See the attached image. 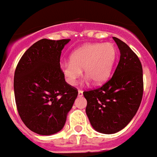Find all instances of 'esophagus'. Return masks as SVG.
<instances>
[{
	"instance_id": "34e87169",
	"label": "esophagus",
	"mask_w": 157,
	"mask_h": 157,
	"mask_svg": "<svg viewBox=\"0 0 157 157\" xmlns=\"http://www.w3.org/2000/svg\"><path fill=\"white\" fill-rule=\"evenodd\" d=\"M78 97H82V96H83V91H81V90H78Z\"/></svg>"
}]
</instances>
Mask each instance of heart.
Here are the masks:
<instances>
[{"label":"heart","instance_id":"1","mask_svg":"<svg viewBox=\"0 0 157 157\" xmlns=\"http://www.w3.org/2000/svg\"><path fill=\"white\" fill-rule=\"evenodd\" d=\"M116 57L117 49L112 43L87 44L71 53L70 62L62 64V72L71 86L77 84L82 69L93 84H100L110 76Z\"/></svg>","mask_w":157,"mask_h":157}]
</instances>
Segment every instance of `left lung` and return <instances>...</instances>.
<instances>
[{"instance_id":"left-lung-1","label":"left lung","mask_w":157,"mask_h":157,"mask_svg":"<svg viewBox=\"0 0 157 157\" xmlns=\"http://www.w3.org/2000/svg\"><path fill=\"white\" fill-rule=\"evenodd\" d=\"M113 40L120 51L113 75L101 87L83 92L91 126L104 134L117 133L130 123L144 93L143 67L138 57L124 42L116 37Z\"/></svg>"}]
</instances>
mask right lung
<instances>
[{
  "instance_id": "add662e5",
  "label": "right lung",
  "mask_w": 157,
  "mask_h": 157,
  "mask_svg": "<svg viewBox=\"0 0 157 157\" xmlns=\"http://www.w3.org/2000/svg\"><path fill=\"white\" fill-rule=\"evenodd\" d=\"M70 39L35 42L22 55L14 71L13 90L18 113L27 128L49 136L62 130L78 96L65 81L60 55Z\"/></svg>"
}]
</instances>
